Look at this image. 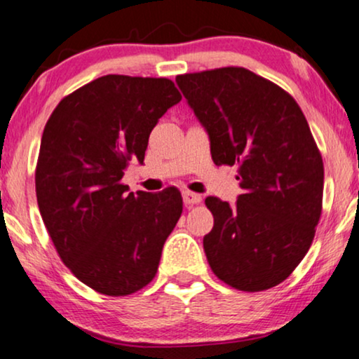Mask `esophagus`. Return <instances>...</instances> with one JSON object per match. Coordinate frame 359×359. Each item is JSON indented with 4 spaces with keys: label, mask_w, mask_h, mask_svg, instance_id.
Returning a JSON list of instances; mask_svg holds the SVG:
<instances>
[{
    "label": "esophagus",
    "mask_w": 359,
    "mask_h": 359,
    "mask_svg": "<svg viewBox=\"0 0 359 359\" xmlns=\"http://www.w3.org/2000/svg\"><path fill=\"white\" fill-rule=\"evenodd\" d=\"M203 198L199 194L191 193V191H183V203L186 205H193V204H199Z\"/></svg>",
    "instance_id": "1"
}]
</instances>
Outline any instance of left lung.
I'll list each match as a JSON object with an SVG mask.
<instances>
[{
	"mask_svg": "<svg viewBox=\"0 0 359 359\" xmlns=\"http://www.w3.org/2000/svg\"><path fill=\"white\" fill-rule=\"evenodd\" d=\"M209 135L215 165H238L243 194L205 199L214 227L204 252L215 276L240 291L283 283L311 248L322 212L323 163L291 95L247 68L176 76Z\"/></svg>",
	"mask_w": 359,
	"mask_h": 359,
	"instance_id": "obj_1",
	"label": "left lung"
}]
</instances>
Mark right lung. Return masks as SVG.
Segmentation results:
<instances>
[{
  "label": "right lung",
  "mask_w": 359,
  "mask_h": 359,
  "mask_svg": "<svg viewBox=\"0 0 359 359\" xmlns=\"http://www.w3.org/2000/svg\"><path fill=\"white\" fill-rule=\"evenodd\" d=\"M180 91L166 78L106 75L58 102L41 140L36 194L65 266L95 291L127 296L147 286L183 212L176 188L129 193L132 158Z\"/></svg>",
  "instance_id": "add662e5"
}]
</instances>
